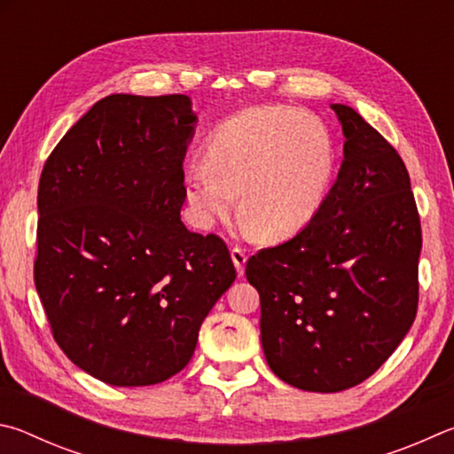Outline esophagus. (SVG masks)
<instances>
[{
    "label": "esophagus",
    "instance_id": "esophagus-1",
    "mask_svg": "<svg viewBox=\"0 0 454 454\" xmlns=\"http://www.w3.org/2000/svg\"><path fill=\"white\" fill-rule=\"evenodd\" d=\"M231 259H233V265L237 269V275L241 277L245 273V263H247V253H245L241 247H233Z\"/></svg>",
    "mask_w": 454,
    "mask_h": 454
}]
</instances>
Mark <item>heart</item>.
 <instances>
[{
  "label": "heart",
  "mask_w": 454,
  "mask_h": 454,
  "mask_svg": "<svg viewBox=\"0 0 454 454\" xmlns=\"http://www.w3.org/2000/svg\"><path fill=\"white\" fill-rule=\"evenodd\" d=\"M335 163V143L319 117L287 106L251 107L211 133L203 163L183 173V193L203 229L225 221L241 193L251 231L285 241L321 211Z\"/></svg>",
  "instance_id": "1"
}]
</instances>
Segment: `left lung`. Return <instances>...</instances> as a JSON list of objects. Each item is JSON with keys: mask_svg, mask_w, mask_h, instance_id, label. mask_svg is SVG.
Segmentation results:
<instances>
[{"mask_svg": "<svg viewBox=\"0 0 454 454\" xmlns=\"http://www.w3.org/2000/svg\"><path fill=\"white\" fill-rule=\"evenodd\" d=\"M331 109L345 145L321 211L245 267L269 367L311 393L363 383L401 345L417 315L423 245L401 155L353 107Z\"/></svg>", "mask_w": 454, "mask_h": 454, "instance_id": "8db88e82", "label": "left lung"}]
</instances>
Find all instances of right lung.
Returning <instances> with one entry per match:
<instances>
[{
    "label": "right lung",
    "mask_w": 454,
    "mask_h": 454,
    "mask_svg": "<svg viewBox=\"0 0 454 454\" xmlns=\"http://www.w3.org/2000/svg\"><path fill=\"white\" fill-rule=\"evenodd\" d=\"M187 95H107L47 159L35 289L71 363L114 387L173 377L235 281L227 245L181 221Z\"/></svg>",
    "instance_id": "obj_1"
}]
</instances>
